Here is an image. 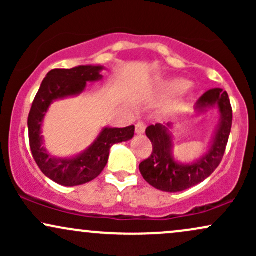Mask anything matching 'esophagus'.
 I'll return each mask as SVG.
<instances>
[{"mask_svg":"<svg viewBox=\"0 0 256 256\" xmlns=\"http://www.w3.org/2000/svg\"><path fill=\"white\" fill-rule=\"evenodd\" d=\"M146 124L143 122H138L137 124H136V134H144V131H146Z\"/></svg>","mask_w":256,"mask_h":256,"instance_id":"1","label":"esophagus"}]
</instances>
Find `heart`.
Listing matches in <instances>:
<instances>
[{
	"label": "heart",
	"mask_w": 256,
	"mask_h": 256,
	"mask_svg": "<svg viewBox=\"0 0 256 256\" xmlns=\"http://www.w3.org/2000/svg\"><path fill=\"white\" fill-rule=\"evenodd\" d=\"M173 85H174V88H184L185 85H186V83H185L184 80H179V82H176ZM184 104H185L184 100H178V101L173 102V104H171V108L172 110H178V108L183 107Z\"/></svg>",
	"instance_id": "1"
}]
</instances>
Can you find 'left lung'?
Instances as JSON below:
<instances>
[{
	"instance_id": "obj_1",
	"label": "left lung",
	"mask_w": 256,
	"mask_h": 256,
	"mask_svg": "<svg viewBox=\"0 0 256 256\" xmlns=\"http://www.w3.org/2000/svg\"><path fill=\"white\" fill-rule=\"evenodd\" d=\"M218 106L220 124L213 138L210 152L194 164L182 165L172 155V137L168 128L171 124L150 125L146 134L152 144V155L140 164L143 178L152 186L161 192H177L195 186L210 177L222 162L228 146L232 126V107L226 91L216 88L204 92L196 102V110L204 112L207 108Z\"/></svg>"
}]
</instances>
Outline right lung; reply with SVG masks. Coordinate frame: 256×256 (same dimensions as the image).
Listing matches in <instances>:
<instances>
[{"label": "right lung", "mask_w": 256, "mask_h": 256, "mask_svg": "<svg viewBox=\"0 0 256 256\" xmlns=\"http://www.w3.org/2000/svg\"><path fill=\"white\" fill-rule=\"evenodd\" d=\"M102 66H78L71 70H52L40 84L28 114V140L32 156L44 174L64 186H76L95 179L108 162L110 146L131 140L134 126L106 128L86 150L71 158H56L46 152L40 134L42 122L52 101L82 94L86 82L102 78Z\"/></svg>", "instance_id": "right-lung-1"}]
</instances>
